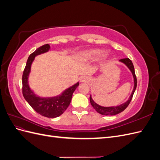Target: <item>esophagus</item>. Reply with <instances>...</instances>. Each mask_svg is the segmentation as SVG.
<instances>
[{"label": "esophagus", "mask_w": 160, "mask_h": 160, "mask_svg": "<svg viewBox=\"0 0 160 160\" xmlns=\"http://www.w3.org/2000/svg\"><path fill=\"white\" fill-rule=\"evenodd\" d=\"M88 81H89V78L86 76L81 77L80 79V82H81V83H86V82H88Z\"/></svg>", "instance_id": "obj_1"}]
</instances>
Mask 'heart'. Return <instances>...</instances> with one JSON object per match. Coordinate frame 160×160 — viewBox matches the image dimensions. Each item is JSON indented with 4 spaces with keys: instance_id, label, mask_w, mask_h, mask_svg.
Returning <instances> with one entry per match:
<instances>
[{
    "instance_id": "1",
    "label": "heart",
    "mask_w": 160,
    "mask_h": 160,
    "mask_svg": "<svg viewBox=\"0 0 160 160\" xmlns=\"http://www.w3.org/2000/svg\"><path fill=\"white\" fill-rule=\"evenodd\" d=\"M103 51L99 49H89L87 51H82L79 53V57L82 61H92L98 59L101 55L102 56L101 57V60L104 61L105 59V56L103 55Z\"/></svg>"
}]
</instances>
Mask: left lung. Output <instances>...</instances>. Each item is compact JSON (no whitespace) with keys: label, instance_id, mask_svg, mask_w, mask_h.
Here are the masks:
<instances>
[{"label":"left lung","instance_id":"obj_1","mask_svg":"<svg viewBox=\"0 0 160 160\" xmlns=\"http://www.w3.org/2000/svg\"><path fill=\"white\" fill-rule=\"evenodd\" d=\"M119 61L123 62V64L126 65L128 67V68L130 70V71L132 72L133 77V81H134V86H133L132 93V94H131L129 99L125 101V103L121 104L119 105H118V106H112V107H103V106H101V105H98V103H96L95 102V101L93 100V99H92L91 95H90V103L92 105V107H93L95 109L97 112H98L99 113H100L101 115H117L121 112H122V111L126 109L128 106L129 105L130 101H132V99L133 98V95L134 94L135 89H136L137 79H136V76H135V69H134L133 65L132 63V61H131L129 58L120 59Z\"/></svg>","mask_w":160,"mask_h":160}]
</instances>
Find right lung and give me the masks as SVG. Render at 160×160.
<instances>
[{
  "instance_id": "1",
  "label": "right lung",
  "mask_w": 160,
  "mask_h": 160,
  "mask_svg": "<svg viewBox=\"0 0 160 160\" xmlns=\"http://www.w3.org/2000/svg\"><path fill=\"white\" fill-rule=\"evenodd\" d=\"M50 47L49 44L42 45L38 47L28 57L22 74V95L25 100L36 112L44 117L55 118L62 115L69 107L72 93L79 86V83L77 82L75 85L67 88L62 91L61 95L50 98H41L35 94L31 89L28 85V76L30 74L32 62L37 55L48 52Z\"/></svg>"
}]
</instances>
